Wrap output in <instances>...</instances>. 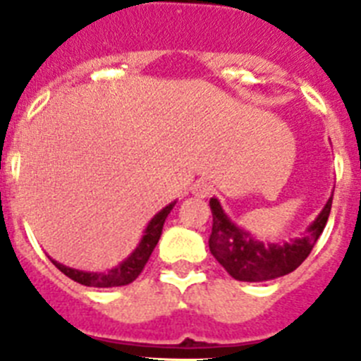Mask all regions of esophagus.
Masks as SVG:
<instances>
[{"instance_id":"34e87169","label":"esophagus","mask_w":361,"mask_h":361,"mask_svg":"<svg viewBox=\"0 0 361 361\" xmlns=\"http://www.w3.org/2000/svg\"><path fill=\"white\" fill-rule=\"evenodd\" d=\"M191 190H193V193H195L197 197H209L213 193V186H212V183H209V180H206V178H199V180H197L195 184H193V188H191Z\"/></svg>"}]
</instances>
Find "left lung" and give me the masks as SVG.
Segmentation results:
<instances>
[{
  "mask_svg": "<svg viewBox=\"0 0 361 361\" xmlns=\"http://www.w3.org/2000/svg\"><path fill=\"white\" fill-rule=\"evenodd\" d=\"M213 213V228L209 251L229 275L240 282H264L289 275L304 262L312 251L329 219L333 197L327 200L318 219L307 228L302 238L286 244H264L251 238L228 219L216 199L209 200Z\"/></svg>",
  "mask_w": 361,
  "mask_h": 361,
  "instance_id": "1",
  "label": "left lung"
}]
</instances>
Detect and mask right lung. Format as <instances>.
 <instances>
[{"instance_id": "obj_1", "label": "right lung", "mask_w": 361, "mask_h": 361, "mask_svg": "<svg viewBox=\"0 0 361 361\" xmlns=\"http://www.w3.org/2000/svg\"><path fill=\"white\" fill-rule=\"evenodd\" d=\"M173 206L175 202H171L170 206H166L162 212H159L157 215L153 216V219L149 220L148 228H146L141 244L137 245V250L133 251L123 264H119V266L114 267V269L106 271V273H86V271H78L72 269V267L63 266V264L56 262V260H52V264L57 269L61 271V273H65L68 279H72L73 282L88 286V288H117V286L132 283L137 276L141 275L146 262L149 260V255L153 253L159 238H161L162 226H164L166 216H168V213L173 209Z\"/></svg>"}]
</instances>
